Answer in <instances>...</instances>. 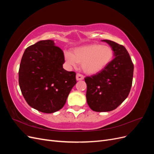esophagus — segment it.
Returning a JSON list of instances; mask_svg holds the SVG:
<instances>
[{
	"instance_id": "obj_1",
	"label": "esophagus",
	"mask_w": 154,
	"mask_h": 154,
	"mask_svg": "<svg viewBox=\"0 0 154 154\" xmlns=\"http://www.w3.org/2000/svg\"><path fill=\"white\" fill-rule=\"evenodd\" d=\"M76 79L77 81H80V80H82L84 79V76L80 74H77L76 76Z\"/></svg>"
}]
</instances>
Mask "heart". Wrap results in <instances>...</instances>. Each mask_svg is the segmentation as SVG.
<instances>
[{
	"label": "heart",
	"mask_w": 154,
	"mask_h": 154,
	"mask_svg": "<svg viewBox=\"0 0 154 154\" xmlns=\"http://www.w3.org/2000/svg\"><path fill=\"white\" fill-rule=\"evenodd\" d=\"M113 57V51L109 45L88 44L74 49L71 53L64 52V59L69 67H76L81 63L83 71L87 74L100 72L108 66Z\"/></svg>",
	"instance_id": "heart-1"
}]
</instances>
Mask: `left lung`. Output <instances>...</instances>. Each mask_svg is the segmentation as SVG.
Wrapping results in <instances>:
<instances>
[{
	"label": "left lung",
	"instance_id": "8db88e82",
	"mask_svg": "<svg viewBox=\"0 0 154 154\" xmlns=\"http://www.w3.org/2000/svg\"><path fill=\"white\" fill-rule=\"evenodd\" d=\"M114 51V59L103 71L85 78L87 104L95 112H109L122 104L132 87L134 65L123 45L103 40Z\"/></svg>",
	"mask_w": 154,
	"mask_h": 154
}]
</instances>
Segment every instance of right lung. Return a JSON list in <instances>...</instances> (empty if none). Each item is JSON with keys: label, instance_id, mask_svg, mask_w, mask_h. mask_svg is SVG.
<instances>
[{"label": "right lung", "instance_id": "add662e5", "mask_svg": "<svg viewBox=\"0 0 154 154\" xmlns=\"http://www.w3.org/2000/svg\"><path fill=\"white\" fill-rule=\"evenodd\" d=\"M62 50L54 40H40L23 54L18 72L22 94L28 105L44 113L61 109L72 88L76 73L63 68Z\"/></svg>", "mask_w": 154, "mask_h": 154}]
</instances>
